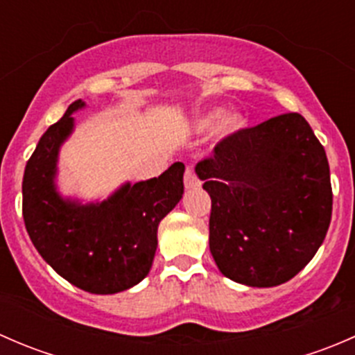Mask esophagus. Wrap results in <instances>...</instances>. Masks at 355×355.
Wrapping results in <instances>:
<instances>
[{
  "instance_id": "esophagus-1",
  "label": "esophagus",
  "mask_w": 355,
  "mask_h": 355,
  "mask_svg": "<svg viewBox=\"0 0 355 355\" xmlns=\"http://www.w3.org/2000/svg\"><path fill=\"white\" fill-rule=\"evenodd\" d=\"M184 184H185V189H196L200 185L198 175L194 173V170H192V168H187V170H185Z\"/></svg>"
}]
</instances>
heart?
<instances>
[{
	"instance_id": "b5f03b06",
	"label": "heart",
	"mask_w": 355,
	"mask_h": 355,
	"mask_svg": "<svg viewBox=\"0 0 355 355\" xmlns=\"http://www.w3.org/2000/svg\"><path fill=\"white\" fill-rule=\"evenodd\" d=\"M223 116H225V108H211L204 114H200L198 120H196V123H194L196 130L198 132L211 130V128H213ZM245 125H247V120H245L244 114L230 113V114H227V116L223 119V121H221L220 132H221V135H234V134H237V132H241Z\"/></svg>"
}]
</instances>
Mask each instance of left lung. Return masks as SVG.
I'll return each instance as SVG.
<instances>
[{
    "label": "left lung",
    "instance_id": "1",
    "mask_svg": "<svg viewBox=\"0 0 355 355\" xmlns=\"http://www.w3.org/2000/svg\"><path fill=\"white\" fill-rule=\"evenodd\" d=\"M196 173L211 198L209 250L230 280L277 287L323 244L331 220L330 166L302 114H278L228 135Z\"/></svg>",
    "mask_w": 355,
    "mask_h": 355
}]
</instances>
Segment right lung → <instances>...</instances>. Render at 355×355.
<instances>
[{
    "instance_id": "right-lung-1",
    "label": "right lung",
    "mask_w": 355,
    "mask_h": 355,
    "mask_svg": "<svg viewBox=\"0 0 355 355\" xmlns=\"http://www.w3.org/2000/svg\"><path fill=\"white\" fill-rule=\"evenodd\" d=\"M71 103L39 139L22 182L25 228L42 259L75 287L91 293H116L148 277L157 247V225L184 194V163L159 177L125 184L103 202L82 204L56 191V163L84 108Z\"/></svg>"
}]
</instances>
